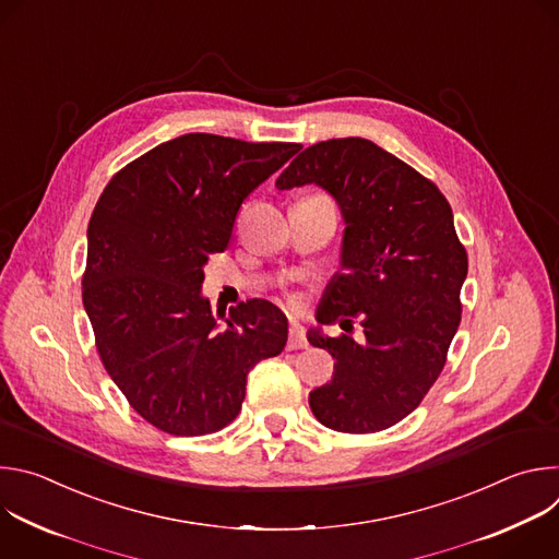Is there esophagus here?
I'll return each instance as SVG.
<instances>
[{"mask_svg":"<svg viewBox=\"0 0 559 559\" xmlns=\"http://www.w3.org/2000/svg\"><path fill=\"white\" fill-rule=\"evenodd\" d=\"M309 343L305 338V332L298 323H292L289 328V338H287V349H305Z\"/></svg>","mask_w":559,"mask_h":559,"instance_id":"obj_1","label":"esophagus"}]
</instances>
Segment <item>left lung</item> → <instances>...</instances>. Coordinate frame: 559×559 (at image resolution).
I'll use <instances>...</instances> for the list:
<instances>
[{
  "label": "left lung",
  "instance_id": "8db88e82",
  "mask_svg": "<svg viewBox=\"0 0 559 559\" xmlns=\"http://www.w3.org/2000/svg\"><path fill=\"white\" fill-rule=\"evenodd\" d=\"M328 190L345 218L343 270L330 281L318 323L360 318L365 341L307 334L328 349L334 376L309 393L316 420L343 433H376L407 418L438 380L457 332L468 259L436 183L360 136L302 150L278 190Z\"/></svg>",
  "mask_w": 559,
  "mask_h": 559
}]
</instances>
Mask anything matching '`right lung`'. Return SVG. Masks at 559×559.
<instances>
[{
	"label": "right lung",
	"instance_id": "add662e5",
	"mask_svg": "<svg viewBox=\"0 0 559 559\" xmlns=\"http://www.w3.org/2000/svg\"><path fill=\"white\" fill-rule=\"evenodd\" d=\"M298 150L192 132L134 158L102 192L84 307L108 376L152 427L170 436L227 427L250 369L283 352L287 318L276 305L252 298L221 325L201 283L238 207Z\"/></svg>",
	"mask_w": 559,
	"mask_h": 559
}]
</instances>
